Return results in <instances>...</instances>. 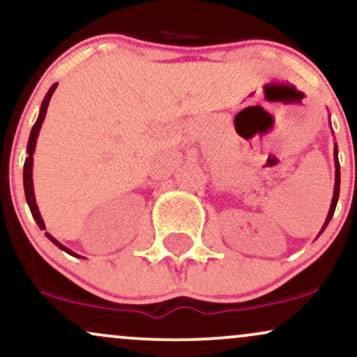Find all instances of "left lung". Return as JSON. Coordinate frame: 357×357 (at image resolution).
<instances>
[{"instance_id":"obj_1","label":"left lung","mask_w":357,"mask_h":357,"mask_svg":"<svg viewBox=\"0 0 357 357\" xmlns=\"http://www.w3.org/2000/svg\"><path fill=\"white\" fill-rule=\"evenodd\" d=\"M335 165H336V176H335V192H333V201H331V207H329V212H328V218L324 220L323 227H321V232L326 229V225L329 224V220H331L333 214H335V209H336V204H337V197H340V181H341V174H340V160H337V146L335 145ZM321 232H319V236H321Z\"/></svg>"}]
</instances>
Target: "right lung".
I'll use <instances>...</instances> for the list:
<instances>
[{
	"label": "right lung",
	"instance_id": "add662e5",
	"mask_svg": "<svg viewBox=\"0 0 357 357\" xmlns=\"http://www.w3.org/2000/svg\"><path fill=\"white\" fill-rule=\"evenodd\" d=\"M57 84H52V87L49 89V92L46 93V97H44L43 100V105H40V112H39V116L38 120H36V123L33 126V130H31V135H29V142H28V158H26L24 161V171H22V183H24V194H26V201H28V206L31 209V214H33V218L36 222H38L40 231H44L46 229V225H44V220L40 218V212L38 209V204H36V196H34V184H33V155H34V150H36V142H38V135H39V130L40 126H43V121L46 119V112H47V105H49V100H51L54 90H56ZM46 236L49 241L52 243H56L61 250L67 252V254L74 255V257H80L77 254H74V252L67 249V247L62 245L61 242H57L56 238H54L51 234L46 232Z\"/></svg>",
	"mask_w": 357,
	"mask_h": 357
}]
</instances>
